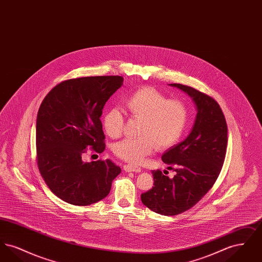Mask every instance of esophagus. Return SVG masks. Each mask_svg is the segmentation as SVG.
<instances>
[{
    "label": "esophagus",
    "instance_id": "obj_1",
    "mask_svg": "<svg viewBox=\"0 0 262 262\" xmlns=\"http://www.w3.org/2000/svg\"><path fill=\"white\" fill-rule=\"evenodd\" d=\"M124 169L126 172H136V173H139L141 171V169L137 166H133V165H125L124 166Z\"/></svg>",
    "mask_w": 262,
    "mask_h": 262
}]
</instances>
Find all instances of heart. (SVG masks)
Here are the masks:
<instances>
[{"label":"heart","instance_id":"1","mask_svg":"<svg viewBox=\"0 0 262 262\" xmlns=\"http://www.w3.org/2000/svg\"><path fill=\"white\" fill-rule=\"evenodd\" d=\"M125 110L133 119L141 120L137 139H125L115 144L114 154L129 164L137 165L156 147L167 149L182 137L188 120L185 102L168 99L161 91L151 86L138 88L124 102ZM125 118L117 108L103 116V127L108 137L123 135Z\"/></svg>","mask_w":262,"mask_h":262}]
</instances>
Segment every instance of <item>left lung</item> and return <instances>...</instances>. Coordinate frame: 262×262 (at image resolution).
I'll list each match as a JSON object with an SVG mask.
<instances>
[{
  "label": "left lung",
  "instance_id": "obj_1",
  "mask_svg": "<svg viewBox=\"0 0 262 262\" xmlns=\"http://www.w3.org/2000/svg\"><path fill=\"white\" fill-rule=\"evenodd\" d=\"M171 85L192 98L198 114L188 137L162 155L163 162L176 172L174 178L154 170V187L141 193L145 206L166 216L187 211L208 192L221 172L228 143L226 119L216 100L195 88Z\"/></svg>",
  "mask_w": 262,
  "mask_h": 262
}]
</instances>
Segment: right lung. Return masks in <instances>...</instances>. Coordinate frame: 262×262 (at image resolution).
Segmentation results:
<instances>
[{
	"label": "right lung",
	"instance_id": "obj_1",
	"mask_svg": "<svg viewBox=\"0 0 262 262\" xmlns=\"http://www.w3.org/2000/svg\"><path fill=\"white\" fill-rule=\"evenodd\" d=\"M120 75L63 80L42 101L36 121V162L41 177L59 199L85 206L106 198L121 168L111 160L83 162L88 148L102 153L100 121L104 105L123 85Z\"/></svg>",
	"mask_w": 262,
	"mask_h": 262
}]
</instances>
